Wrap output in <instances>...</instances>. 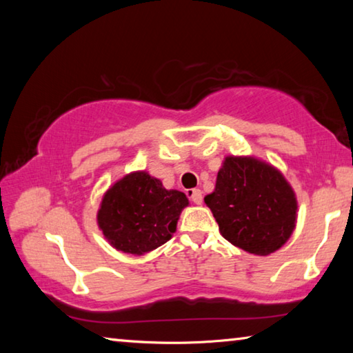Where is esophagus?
Returning a JSON list of instances; mask_svg holds the SVG:
<instances>
[{
	"mask_svg": "<svg viewBox=\"0 0 353 353\" xmlns=\"http://www.w3.org/2000/svg\"><path fill=\"white\" fill-rule=\"evenodd\" d=\"M187 194H188V198L194 202V204H198V205L202 204V191L201 190H198V188L188 190Z\"/></svg>",
	"mask_w": 353,
	"mask_h": 353,
	"instance_id": "obj_1",
	"label": "esophagus"
}]
</instances>
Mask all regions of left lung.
<instances>
[{"label": "left lung", "instance_id": "left-lung-1", "mask_svg": "<svg viewBox=\"0 0 353 353\" xmlns=\"http://www.w3.org/2000/svg\"><path fill=\"white\" fill-rule=\"evenodd\" d=\"M204 201L221 235L249 254L274 252L294 230V191L276 168L256 159L225 157Z\"/></svg>", "mask_w": 353, "mask_h": 353}]
</instances>
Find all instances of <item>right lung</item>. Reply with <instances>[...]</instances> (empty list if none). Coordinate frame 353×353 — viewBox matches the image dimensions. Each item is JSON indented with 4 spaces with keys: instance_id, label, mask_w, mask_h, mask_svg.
I'll return each instance as SVG.
<instances>
[{
    "instance_id": "1",
    "label": "right lung",
    "mask_w": 353,
    "mask_h": 353,
    "mask_svg": "<svg viewBox=\"0 0 353 353\" xmlns=\"http://www.w3.org/2000/svg\"><path fill=\"white\" fill-rule=\"evenodd\" d=\"M187 205L182 191L165 190L145 171L132 172L104 194L98 225L117 250L143 255L171 240Z\"/></svg>"
}]
</instances>
